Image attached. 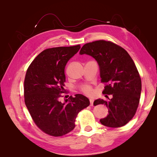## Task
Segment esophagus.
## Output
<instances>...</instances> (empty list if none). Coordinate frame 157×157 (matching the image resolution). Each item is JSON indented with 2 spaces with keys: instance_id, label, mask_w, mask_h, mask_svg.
<instances>
[{
  "instance_id": "34e87169",
  "label": "esophagus",
  "mask_w": 157,
  "mask_h": 157,
  "mask_svg": "<svg viewBox=\"0 0 157 157\" xmlns=\"http://www.w3.org/2000/svg\"><path fill=\"white\" fill-rule=\"evenodd\" d=\"M94 99H90V105L92 106L93 105V103H94Z\"/></svg>"
}]
</instances>
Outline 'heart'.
Wrapping results in <instances>:
<instances>
[{
    "label": "heart",
    "mask_w": 157,
    "mask_h": 157,
    "mask_svg": "<svg viewBox=\"0 0 157 157\" xmlns=\"http://www.w3.org/2000/svg\"><path fill=\"white\" fill-rule=\"evenodd\" d=\"M80 90L85 94H87V95H90L92 93V88L90 86V85L86 84V85H84L81 88H80Z\"/></svg>",
    "instance_id": "1"
}]
</instances>
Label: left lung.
I'll return each instance as SVG.
<instances>
[{"mask_svg":"<svg viewBox=\"0 0 157 157\" xmlns=\"http://www.w3.org/2000/svg\"><path fill=\"white\" fill-rule=\"evenodd\" d=\"M80 54L95 58L100 69L101 82L105 83L103 94L108 99H98L94 105L104 104L109 115L100 122L109 128H119L132 119L138 107L141 80L136 66L128 52L111 41L99 40L85 44ZM107 94H112L109 99Z\"/></svg>","mask_w":157,"mask_h":157,"instance_id":"obj_1","label":"left lung"}]
</instances>
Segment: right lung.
Wrapping results in <instances>:
<instances>
[{
  "label": "right lung",
  "instance_id": "right-lung-1",
  "mask_svg": "<svg viewBox=\"0 0 157 157\" xmlns=\"http://www.w3.org/2000/svg\"><path fill=\"white\" fill-rule=\"evenodd\" d=\"M80 48V44L48 48L38 55L28 67L24 80V100L33 121L45 134L59 137L75 127L78 113L90 105L89 99L76 94L65 99V67Z\"/></svg>",
  "mask_w": 157,
  "mask_h": 157
}]
</instances>
